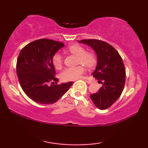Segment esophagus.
<instances>
[{"label": "esophagus", "mask_w": 148, "mask_h": 148, "mask_svg": "<svg viewBox=\"0 0 148 148\" xmlns=\"http://www.w3.org/2000/svg\"><path fill=\"white\" fill-rule=\"evenodd\" d=\"M79 79H84L85 81H86L87 84H91V81H89V80H88L87 79V77H80Z\"/></svg>", "instance_id": "1"}]
</instances>
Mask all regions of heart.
<instances>
[{"label":"heart","instance_id":"obj_1","mask_svg":"<svg viewBox=\"0 0 148 148\" xmlns=\"http://www.w3.org/2000/svg\"><path fill=\"white\" fill-rule=\"evenodd\" d=\"M69 53L77 56V64H81L73 68L65 69L60 74V77L64 82L71 81L78 79L85 72V68H93L97 63V57L94 53L86 52L84 47L75 44L70 46L67 48ZM53 66L57 69H60L62 66V57L59 53H56L52 58Z\"/></svg>","mask_w":148,"mask_h":148}]
</instances>
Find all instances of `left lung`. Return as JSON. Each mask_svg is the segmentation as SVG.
Masks as SVG:
<instances>
[{
    "mask_svg": "<svg viewBox=\"0 0 148 148\" xmlns=\"http://www.w3.org/2000/svg\"><path fill=\"white\" fill-rule=\"evenodd\" d=\"M77 42L89 46L97 54V67L92 75L103 83L99 91L90 97L99 109L108 108L119 98L124 89L126 73L121 57L113 46L104 41L88 39Z\"/></svg>",
    "mask_w": 148,
    "mask_h": 148,
    "instance_id": "left-lung-1",
    "label": "left lung"
}]
</instances>
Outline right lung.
I'll list each match as a JSON object with an SVG mask.
<instances>
[{"mask_svg": "<svg viewBox=\"0 0 148 148\" xmlns=\"http://www.w3.org/2000/svg\"><path fill=\"white\" fill-rule=\"evenodd\" d=\"M64 46L62 42L43 38L31 42L20 51L16 64L20 86L37 103H55L73 84L71 82L57 85L59 79L55 77L52 58ZM50 82L52 85L49 86Z\"/></svg>", "mask_w": 148, "mask_h": 148, "instance_id": "1", "label": "right lung"}]
</instances>
